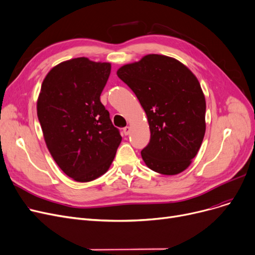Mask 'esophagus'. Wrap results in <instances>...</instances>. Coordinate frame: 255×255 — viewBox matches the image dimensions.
<instances>
[{"label":"esophagus","instance_id":"esophagus-1","mask_svg":"<svg viewBox=\"0 0 255 255\" xmlns=\"http://www.w3.org/2000/svg\"><path fill=\"white\" fill-rule=\"evenodd\" d=\"M123 131H124V134H125V135H128V134L130 133V131H131V128H130L129 126H127V127H125V128L123 129Z\"/></svg>","mask_w":255,"mask_h":255}]
</instances>
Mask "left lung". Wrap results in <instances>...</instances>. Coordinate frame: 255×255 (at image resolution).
<instances>
[{"mask_svg": "<svg viewBox=\"0 0 255 255\" xmlns=\"http://www.w3.org/2000/svg\"><path fill=\"white\" fill-rule=\"evenodd\" d=\"M117 75L147 115L150 142L140 152L154 172L176 175L189 168L205 134V97L197 77L175 58L149 54Z\"/></svg>", "mask_w": 255, "mask_h": 255, "instance_id": "8db88e82", "label": "left lung"}]
</instances>
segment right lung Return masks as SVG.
Instances as JSON below:
<instances>
[{"label": "right lung", "instance_id": "add662e5", "mask_svg": "<svg viewBox=\"0 0 255 255\" xmlns=\"http://www.w3.org/2000/svg\"><path fill=\"white\" fill-rule=\"evenodd\" d=\"M110 70L109 62L78 57L55 65L41 84L37 117L43 138L55 162L75 181L105 174L122 140L100 101Z\"/></svg>", "mask_w": 255, "mask_h": 255}]
</instances>
